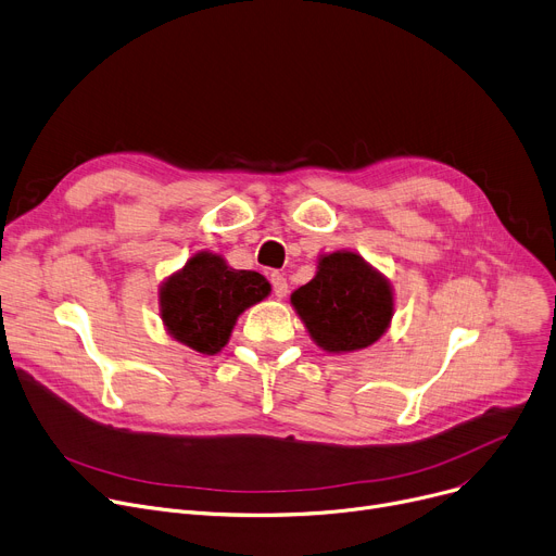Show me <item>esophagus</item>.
Returning a JSON list of instances; mask_svg holds the SVG:
<instances>
[{
  "instance_id": "34e87169",
  "label": "esophagus",
  "mask_w": 556,
  "mask_h": 556,
  "mask_svg": "<svg viewBox=\"0 0 556 556\" xmlns=\"http://www.w3.org/2000/svg\"><path fill=\"white\" fill-rule=\"evenodd\" d=\"M271 287H274V293L278 299H285L287 296V291H289V285H287V278L282 276V274H278V271H274L271 274Z\"/></svg>"
}]
</instances>
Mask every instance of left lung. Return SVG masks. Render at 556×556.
Here are the masks:
<instances>
[{"label":"left lung","mask_w":556,"mask_h":556,"mask_svg":"<svg viewBox=\"0 0 556 556\" xmlns=\"http://www.w3.org/2000/svg\"><path fill=\"white\" fill-rule=\"evenodd\" d=\"M312 339L328 352L372 345L393 318V291L362 255L339 251L320 257L316 276L291 293Z\"/></svg>","instance_id":"left-lung-1"}]
</instances>
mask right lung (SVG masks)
Returning <instances> with one entry per match:
<instances>
[{
  "label": "right lung",
  "instance_id": "1",
  "mask_svg": "<svg viewBox=\"0 0 556 556\" xmlns=\"http://www.w3.org/2000/svg\"><path fill=\"white\" fill-rule=\"evenodd\" d=\"M269 291L267 278L257 271L228 269L219 255L198 253L163 282L161 318L184 345L215 354L231 337L238 316Z\"/></svg>",
  "mask_w": 556,
  "mask_h": 556
}]
</instances>
